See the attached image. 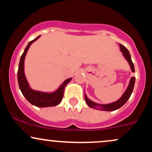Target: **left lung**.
Here are the masks:
<instances>
[{"instance_id": "obj_1", "label": "left lung", "mask_w": 152, "mask_h": 152, "mask_svg": "<svg viewBox=\"0 0 152 152\" xmlns=\"http://www.w3.org/2000/svg\"><path fill=\"white\" fill-rule=\"evenodd\" d=\"M119 46H120V50H121V51L123 53L124 56V58L126 59L127 61H128L129 64L132 72H134L135 70H134V64L133 62H132V58H131V55L129 52L128 49H127L126 47L124 46L123 45L121 44H119ZM134 83H135V77H132L129 81V84L128 87H127L126 90L125 91V92L124 93L123 95H122V96L118 99V101H116V102H115L111 103V104H96V103L92 102V101H91L90 99L87 98L86 94L84 95L85 101H86V104H88V106H89V107L92 108V109H99V110H102V111H114V110H116L119 109V108H121V106H123L124 104L127 102V101H128V99L130 98L132 91H133Z\"/></svg>"}]
</instances>
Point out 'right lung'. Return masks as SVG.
Listing matches in <instances>:
<instances>
[{
    "instance_id": "1",
    "label": "right lung",
    "mask_w": 152,
    "mask_h": 152,
    "mask_svg": "<svg viewBox=\"0 0 152 152\" xmlns=\"http://www.w3.org/2000/svg\"><path fill=\"white\" fill-rule=\"evenodd\" d=\"M40 36H38L37 38L28 43L20 57L18 70V82L19 88L21 91L24 97L27 99L28 102H30L33 105L37 106V107L55 106L58 105L61 102L63 96H64V88L67 83L71 81V78H68L66 81H64L58 89L53 93H45V92L35 91L31 88L27 80H26L25 74H24V60H25L26 53L31 45Z\"/></svg>"
}]
</instances>
